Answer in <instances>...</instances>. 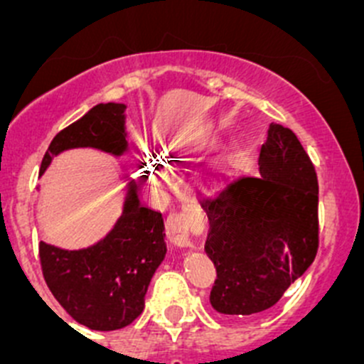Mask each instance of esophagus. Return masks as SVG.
<instances>
[{"label":"esophagus","instance_id":"1","mask_svg":"<svg viewBox=\"0 0 364 364\" xmlns=\"http://www.w3.org/2000/svg\"><path fill=\"white\" fill-rule=\"evenodd\" d=\"M193 218L190 213L186 211H174L168 215L167 218V237L171 243L178 245V247H190V229H192Z\"/></svg>","mask_w":364,"mask_h":364}]
</instances>
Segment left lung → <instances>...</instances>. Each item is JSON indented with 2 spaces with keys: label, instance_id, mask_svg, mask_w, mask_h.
Segmentation results:
<instances>
[{
  "label": "left lung",
  "instance_id": "8db88e82",
  "mask_svg": "<svg viewBox=\"0 0 364 364\" xmlns=\"http://www.w3.org/2000/svg\"><path fill=\"white\" fill-rule=\"evenodd\" d=\"M200 205L209 220L204 250L216 267L209 301L220 314L267 310L317 255V172L294 132L282 124H269L259 176H227L225 186Z\"/></svg>",
  "mask_w": 364,
  "mask_h": 364
}]
</instances>
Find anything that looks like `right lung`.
Listing matches in <instances>:
<instances>
[{
    "mask_svg": "<svg viewBox=\"0 0 364 364\" xmlns=\"http://www.w3.org/2000/svg\"><path fill=\"white\" fill-rule=\"evenodd\" d=\"M123 104H98L60 132L40 165L73 148H95L123 155L128 148ZM161 213L139 203L137 185L128 183L123 215L104 240L82 250H63L40 241L38 253L47 287L72 318L97 331L132 324L144 310V296L164 260Z\"/></svg>",
    "mask_w": 364,
    "mask_h": 364,
    "instance_id": "right-lung-1",
    "label": "right lung"
}]
</instances>
